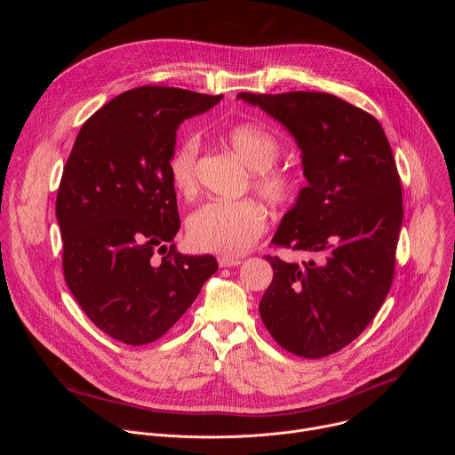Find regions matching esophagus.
Masks as SVG:
<instances>
[{
  "label": "esophagus",
  "instance_id": "1",
  "mask_svg": "<svg viewBox=\"0 0 455 455\" xmlns=\"http://www.w3.org/2000/svg\"><path fill=\"white\" fill-rule=\"evenodd\" d=\"M218 263L221 268H230V267H239L243 261L237 257H230V255H221L218 257Z\"/></svg>",
  "mask_w": 455,
  "mask_h": 455
}]
</instances>
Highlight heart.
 Here are the masks:
<instances>
[{"label":"heart","instance_id":"1","mask_svg":"<svg viewBox=\"0 0 455 455\" xmlns=\"http://www.w3.org/2000/svg\"><path fill=\"white\" fill-rule=\"evenodd\" d=\"M225 142L251 169V188L257 196L274 209L290 205L299 192L295 172L275 165L281 156V142L257 124H237L225 133ZM200 139L187 137L169 158V178L181 198L196 196ZM268 218L265 209L251 202H207L187 220V235L190 244L212 253L241 255L248 251L267 232Z\"/></svg>","mask_w":455,"mask_h":455}]
</instances>
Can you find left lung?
Wrapping results in <instances>:
<instances>
[{
  "label": "left lung",
  "instance_id": "8db88e82",
  "mask_svg": "<svg viewBox=\"0 0 455 455\" xmlns=\"http://www.w3.org/2000/svg\"><path fill=\"white\" fill-rule=\"evenodd\" d=\"M237 97L288 127L309 183L272 243L311 251L316 261L297 265L267 255L274 281L259 313L283 349L323 358L369 326L393 286L403 221L393 149L371 113L335 95Z\"/></svg>",
  "mask_w": 455,
  "mask_h": 455
}]
</instances>
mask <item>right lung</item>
<instances>
[{
  "label": "right lung",
  "instance_id": "add662e5",
  "mask_svg": "<svg viewBox=\"0 0 455 455\" xmlns=\"http://www.w3.org/2000/svg\"><path fill=\"white\" fill-rule=\"evenodd\" d=\"M223 95L169 86L124 92L81 127L55 214L62 274L95 326L127 346L164 337L216 274L212 255H183L169 178L176 129Z\"/></svg>",
  "mask_w": 455,
  "mask_h": 455
}]
</instances>
